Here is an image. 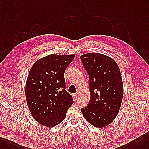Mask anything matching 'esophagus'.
<instances>
[{
  "label": "esophagus",
  "instance_id": "obj_1",
  "mask_svg": "<svg viewBox=\"0 0 149 149\" xmlns=\"http://www.w3.org/2000/svg\"><path fill=\"white\" fill-rule=\"evenodd\" d=\"M74 99H75L76 100H77L78 98V93H74Z\"/></svg>",
  "mask_w": 149,
  "mask_h": 149
}]
</instances>
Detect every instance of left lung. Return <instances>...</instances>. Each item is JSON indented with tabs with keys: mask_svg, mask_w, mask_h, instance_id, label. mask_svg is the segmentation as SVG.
<instances>
[{
	"mask_svg": "<svg viewBox=\"0 0 149 149\" xmlns=\"http://www.w3.org/2000/svg\"><path fill=\"white\" fill-rule=\"evenodd\" d=\"M80 59L90 78L91 98L82 107L83 116L98 128L110 124L121 107L123 86L120 70L111 57L99 53H88Z\"/></svg>",
	"mask_w": 149,
	"mask_h": 149,
	"instance_id": "left-lung-1",
	"label": "left lung"
}]
</instances>
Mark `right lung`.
Wrapping results in <instances>:
<instances>
[{
    "label": "right lung",
    "instance_id": "obj_1",
    "mask_svg": "<svg viewBox=\"0 0 149 149\" xmlns=\"http://www.w3.org/2000/svg\"><path fill=\"white\" fill-rule=\"evenodd\" d=\"M74 58V54H51L31 67L25 94L33 117L40 125L52 128L59 124L73 104L72 96L66 90L64 74Z\"/></svg>",
    "mask_w": 149,
    "mask_h": 149
}]
</instances>
